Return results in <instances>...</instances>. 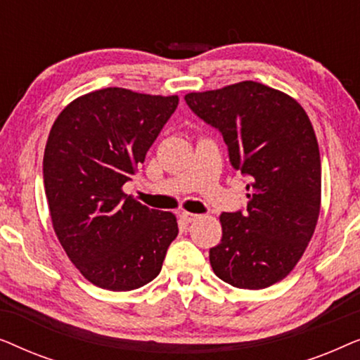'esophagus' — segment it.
I'll return each instance as SVG.
<instances>
[{
	"label": "esophagus",
	"mask_w": 360,
	"mask_h": 360,
	"mask_svg": "<svg viewBox=\"0 0 360 360\" xmlns=\"http://www.w3.org/2000/svg\"><path fill=\"white\" fill-rule=\"evenodd\" d=\"M180 218L185 221V223H193V221H196L200 218L198 214H193V213H186V211H184V213L180 214Z\"/></svg>",
	"instance_id": "esophagus-1"
}]
</instances>
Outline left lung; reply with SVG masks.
<instances>
[{"label":"left lung","mask_w":360,"mask_h":360,"mask_svg":"<svg viewBox=\"0 0 360 360\" xmlns=\"http://www.w3.org/2000/svg\"><path fill=\"white\" fill-rule=\"evenodd\" d=\"M185 101L221 132L231 165L249 179L248 210L219 216L211 267L233 287L267 288L292 272L316 228L321 159L311 121L292 96L257 82L188 93Z\"/></svg>","instance_id":"1"}]
</instances>
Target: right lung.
<instances>
[{
  "label": "right lung",
  "mask_w": 360,
  "mask_h": 360,
  "mask_svg": "<svg viewBox=\"0 0 360 360\" xmlns=\"http://www.w3.org/2000/svg\"><path fill=\"white\" fill-rule=\"evenodd\" d=\"M179 106V96L103 88L53 122L44 152L51 218L68 259L96 287L129 292L159 275L179 234L169 211L122 193Z\"/></svg>",
  "instance_id": "obj_1"
}]
</instances>
